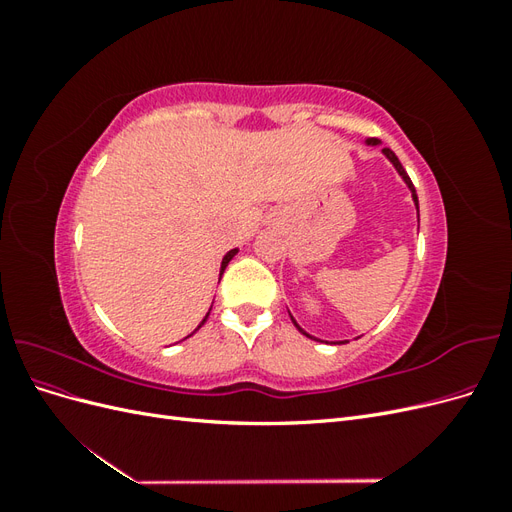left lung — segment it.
Segmentation results:
<instances>
[{"mask_svg": "<svg viewBox=\"0 0 512 512\" xmlns=\"http://www.w3.org/2000/svg\"><path fill=\"white\" fill-rule=\"evenodd\" d=\"M380 141H378V138H367V145H378ZM382 153H384V156L386 158H389L391 162H393V166H395V170H397V173L401 175V179H404L406 181V185H408V188H410V192H412V200H414V205H416V209H418V196H416V190H414V185H412V181H410V177H408V173H406V168L404 166H401V162H399V158L395 156V153L389 149V147H384L382 149ZM292 318V316H290ZM292 322H294V327H297L303 335H307V337H312V335H309V333H305L301 327H299V324H297V320H294L292 318ZM312 339H316V337H312ZM339 344H344V342H339Z\"/></svg>", "mask_w": 512, "mask_h": 512, "instance_id": "8db88e82", "label": "left lung"}]
</instances>
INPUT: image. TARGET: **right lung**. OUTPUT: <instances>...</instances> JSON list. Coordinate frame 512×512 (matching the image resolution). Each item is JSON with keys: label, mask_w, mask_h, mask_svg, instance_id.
<instances>
[{"label": "right lung", "mask_w": 512, "mask_h": 512, "mask_svg": "<svg viewBox=\"0 0 512 512\" xmlns=\"http://www.w3.org/2000/svg\"><path fill=\"white\" fill-rule=\"evenodd\" d=\"M237 252H239V250H230V252H228V254H226V256H224V260H222V269H220V277H222V273H224V269H226V267H228V262H230V260H232V256H235V254H237ZM207 318H209V314H207V316H205V318H203V322H200V324H198V327H196V331H198V329H200V327H203V324H205V322H207ZM196 331H194V333H196ZM194 333H192V335H194ZM188 337H190V335H188Z\"/></svg>", "instance_id": "1"}]
</instances>
